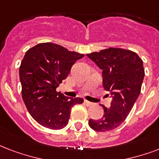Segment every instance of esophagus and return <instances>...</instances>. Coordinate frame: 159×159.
Returning <instances> with one entry per match:
<instances>
[{
  "label": "esophagus",
  "mask_w": 159,
  "mask_h": 159,
  "mask_svg": "<svg viewBox=\"0 0 159 159\" xmlns=\"http://www.w3.org/2000/svg\"><path fill=\"white\" fill-rule=\"evenodd\" d=\"M84 103L86 104V105H87V106H92V105H93V102H89V101H88V100H84Z\"/></svg>",
  "instance_id": "esophagus-1"
}]
</instances>
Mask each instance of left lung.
<instances>
[{
  "instance_id": "left-lung-1",
  "label": "left lung",
  "mask_w": 159,
  "mask_h": 159,
  "mask_svg": "<svg viewBox=\"0 0 159 159\" xmlns=\"http://www.w3.org/2000/svg\"><path fill=\"white\" fill-rule=\"evenodd\" d=\"M87 56L102 70L103 88L112 97L110 108L101 105V119H90L88 124L96 132L112 130L123 123L140 94L145 73L143 60L134 52L115 47Z\"/></svg>"
}]
</instances>
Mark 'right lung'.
Here are the masks:
<instances>
[{
  "instance_id": "1",
  "label": "right lung",
  "mask_w": 159,
  "mask_h": 159,
  "mask_svg": "<svg viewBox=\"0 0 159 159\" xmlns=\"http://www.w3.org/2000/svg\"><path fill=\"white\" fill-rule=\"evenodd\" d=\"M83 57L51 42L39 43L26 52L19 69L21 96L29 113L40 125L52 130L65 128L71 107L83 102L81 98H70L56 90L72 65Z\"/></svg>"
}]
</instances>
